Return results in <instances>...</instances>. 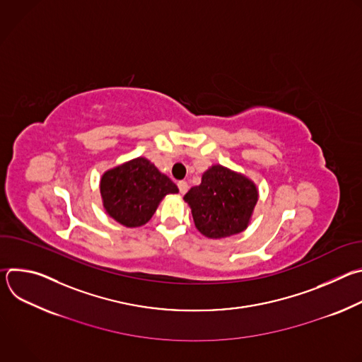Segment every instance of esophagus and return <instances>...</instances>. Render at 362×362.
I'll use <instances>...</instances> for the list:
<instances>
[{
	"mask_svg": "<svg viewBox=\"0 0 362 362\" xmlns=\"http://www.w3.org/2000/svg\"><path fill=\"white\" fill-rule=\"evenodd\" d=\"M177 187H179L180 193H182V194H185V193L187 192V189H189V185H187V182L182 180V182H179V183H177Z\"/></svg>",
	"mask_w": 362,
	"mask_h": 362,
	"instance_id": "1",
	"label": "esophagus"
}]
</instances>
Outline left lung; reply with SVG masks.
<instances>
[{
    "label": "left lung",
    "instance_id": "left-lung-1",
    "mask_svg": "<svg viewBox=\"0 0 362 362\" xmlns=\"http://www.w3.org/2000/svg\"><path fill=\"white\" fill-rule=\"evenodd\" d=\"M196 229L211 239L243 232L257 202L256 185L225 166L214 165L202 175V183L185 194Z\"/></svg>",
    "mask_w": 362,
    "mask_h": 362
}]
</instances>
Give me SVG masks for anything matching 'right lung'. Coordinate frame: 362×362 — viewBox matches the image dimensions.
I'll use <instances>...</instances> for the list:
<instances>
[{"instance_id":"1","label":"right lung","mask_w":362,"mask_h":362,"mask_svg":"<svg viewBox=\"0 0 362 362\" xmlns=\"http://www.w3.org/2000/svg\"><path fill=\"white\" fill-rule=\"evenodd\" d=\"M177 186L146 158H136L101 176L100 193L110 218L126 228L147 223L166 194Z\"/></svg>"}]
</instances>
